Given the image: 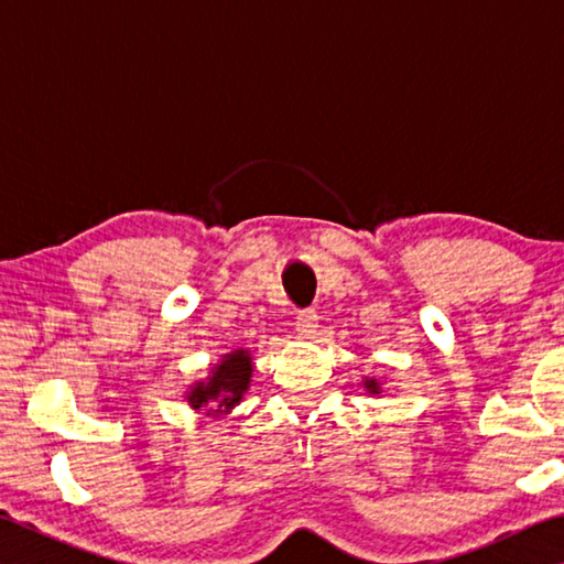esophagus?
Masks as SVG:
<instances>
[{
    "mask_svg": "<svg viewBox=\"0 0 564 564\" xmlns=\"http://www.w3.org/2000/svg\"><path fill=\"white\" fill-rule=\"evenodd\" d=\"M295 330H299V336L303 338H313L318 333V316L313 311H303L299 321H295Z\"/></svg>",
    "mask_w": 564,
    "mask_h": 564,
    "instance_id": "esophagus-1",
    "label": "esophagus"
}]
</instances>
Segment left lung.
I'll return each mask as SVG.
<instances>
[{"label": "left lung", "instance_id": "left-lung-1", "mask_svg": "<svg viewBox=\"0 0 564 564\" xmlns=\"http://www.w3.org/2000/svg\"><path fill=\"white\" fill-rule=\"evenodd\" d=\"M360 386L368 390V395H383V383L378 378H362Z\"/></svg>", "mask_w": 564, "mask_h": 564}]
</instances>
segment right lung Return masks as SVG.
Masks as SVG:
<instances>
[{
    "instance_id": "1",
    "label": "right lung",
    "mask_w": 564,
    "mask_h": 564,
    "mask_svg": "<svg viewBox=\"0 0 564 564\" xmlns=\"http://www.w3.org/2000/svg\"><path fill=\"white\" fill-rule=\"evenodd\" d=\"M253 356L248 348L224 352L221 360L208 368V376L186 388V403L196 413L208 417H226L241 403L246 390L251 388Z\"/></svg>"
}]
</instances>
